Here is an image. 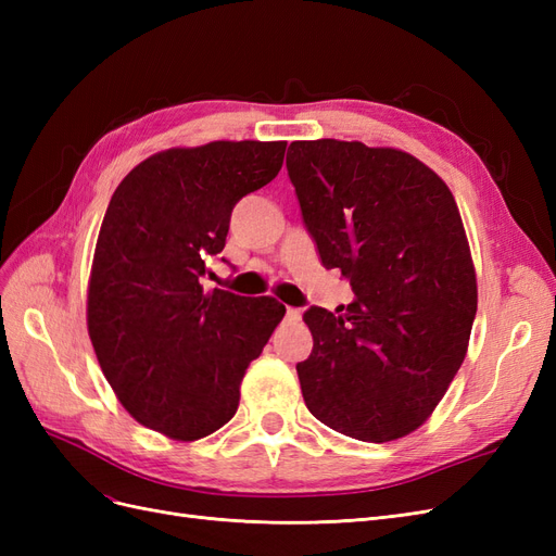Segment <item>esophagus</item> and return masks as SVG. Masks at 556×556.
<instances>
[{
  "mask_svg": "<svg viewBox=\"0 0 556 556\" xmlns=\"http://www.w3.org/2000/svg\"><path fill=\"white\" fill-rule=\"evenodd\" d=\"M285 317L290 319V323H299V317H301V311L299 308H290L288 306V313H285Z\"/></svg>",
  "mask_w": 556,
  "mask_h": 556,
  "instance_id": "1",
  "label": "esophagus"
}]
</instances>
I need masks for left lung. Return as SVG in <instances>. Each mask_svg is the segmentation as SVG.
Returning <instances> with one entry per match:
<instances>
[{"instance_id": "1", "label": "left lung", "mask_w": 556, "mask_h": 556, "mask_svg": "<svg viewBox=\"0 0 556 556\" xmlns=\"http://www.w3.org/2000/svg\"><path fill=\"white\" fill-rule=\"evenodd\" d=\"M288 172L323 264L355 292L341 315L304 313L306 406L350 439H403L445 396L478 311L457 201L425 162L362 141H292Z\"/></svg>"}]
</instances>
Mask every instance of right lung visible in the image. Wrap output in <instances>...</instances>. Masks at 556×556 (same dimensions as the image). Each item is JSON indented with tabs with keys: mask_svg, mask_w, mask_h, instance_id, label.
Listing matches in <instances>:
<instances>
[{
	"mask_svg": "<svg viewBox=\"0 0 556 556\" xmlns=\"http://www.w3.org/2000/svg\"><path fill=\"white\" fill-rule=\"evenodd\" d=\"M288 141H211L150 155L117 185L88 282V333L123 408L172 441L237 415L252 359L285 315L274 296L206 292L237 201L271 182Z\"/></svg>",
	"mask_w": 556,
	"mask_h": 556,
	"instance_id": "1",
	"label": "right lung"
}]
</instances>
